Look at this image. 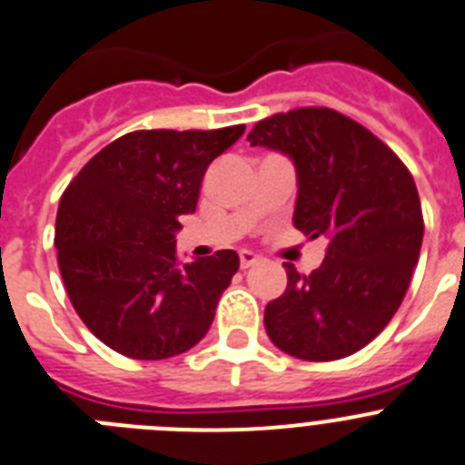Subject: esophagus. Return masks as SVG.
Listing matches in <instances>:
<instances>
[{
	"mask_svg": "<svg viewBox=\"0 0 465 465\" xmlns=\"http://www.w3.org/2000/svg\"><path fill=\"white\" fill-rule=\"evenodd\" d=\"M258 261H261V258H258L253 252H240V265H242V270L252 268V265H256Z\"/></svg>",
	"mask_w": 465,
	"mask_h": 465,
	"instance_id": "esophagus-1",
	"label": "esophagus"
}]
</instances>
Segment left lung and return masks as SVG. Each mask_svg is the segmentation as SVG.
<instances>
[{
  "label": "left lung",
  "mask_w": 465,
  "mask_h": 465,
  "mask_svg": "<svg viewBox=\"0 0 465 465\" xmlns=\"http://www.w3.org/2000/svg\"><path fill=\"white\" fill-rule=\"evenodd\" d=\"M246 139L293 160V225L328 237L312 274L283 265L289 283L265 307V331L295 359L351 356L391 322L417 268L424 216L412 174L371 130L326 106L274 114Z\"/></svg>",
  "instance_id": "8db88e82"
}]
</instances>
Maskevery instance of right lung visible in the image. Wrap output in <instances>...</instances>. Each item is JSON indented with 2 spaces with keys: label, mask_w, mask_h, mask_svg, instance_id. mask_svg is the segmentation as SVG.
Returning a JSON list of instances; mask_svg holds the SVG:
<instances>
[{
  "label": "right lung",
  "mask_w": 465,
  "mask_h": 465,
  "mask_svg": "<svg viewBox=\"0 0 465 465\" xmlns=\"http://www.w3.org/2000/svg\"><path fill=\"white\" fill-rule=\"evenodd\" d=\"M244 134L137 130L111 142L74 176L55 221L57 265L81 322L130 359L183 354L207 335L240 268L232 249L182 262L179 216L193 213L209 163Z\"/></svg>",
  "instance_id": "right-lung-1"
}]
</instances>
